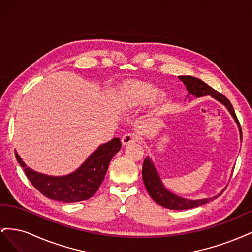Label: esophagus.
<instances>
[{
	"instance_id": "esophagus-1",
	"label": "esophagus",
	"mask_w": 252,
	"mask_h": 252,
	"mask_svg": "<svg viewBox=\"0 0 252 252\" xmlns=\"http://www.w3.org/2000/svg\"><path fill=\"white\" fill-rule=\"evenodd\" d=\"M138 140H139V138L134 133H126L122 136V144L129 145V144L136 142Z\"/></svg>"
}]
</instances>
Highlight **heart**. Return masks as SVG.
Instances as JSON below:
<instances>
[{
  "label": "heart",
  "mask_w": 252,
  "mask_h": 252,
  "mask_svg": "<svg viewBox=\"0 0 252 252\" xmlns=\"http://www.w3.org/2000/svg\"><path fill=\"white\" fill-rule=\"evenodd\" d=\"M158 95V89L146 83L135 82L126 90L123 98L125 108L132 109L150 104Z\"/></svg>",
  "instance_id": "heart-1"
}]
</instances>
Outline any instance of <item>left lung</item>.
<instances>
[{"mask_svg": "<svg viewBox=\"0 0 252 252\" xmlns=\"http://www.w3.org/2000/svg\"><path fill=\"white\" fill-rule=\"evenodd\" d=\"M179 79L185 84L186 89L188 90L187 97H189V95H194L195 97L210 95L213 98H216V100L219 101L220 104H223L228 109V111L230 112L232 118L235 121V123L238 124L240 129L241 139H242V129L239 123V120L235 116V112L231 103L225 95H223L222 94H220L219 91L211 88L200 79L191 77V75H180ZM142 177H143L145 187H146L149 195L152 197V200H154L156 203H158V205L163 206L165 208L173 209V210H183V209H190V208L197 207V206H201L210 201H213L224 192V190H222V191L216 196L208 197V199H202V200H188L174 194L170 192L168 189H166L165 186L163 185L161 178H159L156 167L149 157H146V158L144 159L143 168H142Z\"/></svg>", "mask_w": 252, "mask_h": 252, "instance_id": "1", "label": "left lung"}]
</instances>
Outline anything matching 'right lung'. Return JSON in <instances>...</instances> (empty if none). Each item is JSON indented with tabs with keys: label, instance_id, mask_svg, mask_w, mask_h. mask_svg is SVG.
<instances>
[{
	"label": "right lung",
	"instance_id": "right-lung-1",
	"mask_svg": "<svg viewBox=\"0 0 252 252\" xmlns=\"http://www.w3.org/2000/svg\"><path fill=\"white\" fill-rule=\"evenodd\" d=\"M119 138L102 144L81 167L63 177H51L30 169L16 152L18 163L24 168L28 180L48 199L74 203L90 199L101 186L113 156L121 149Z\"/></svg>",
	"mask_w": 252,
	"mask_h": 252
}]
</instances>
